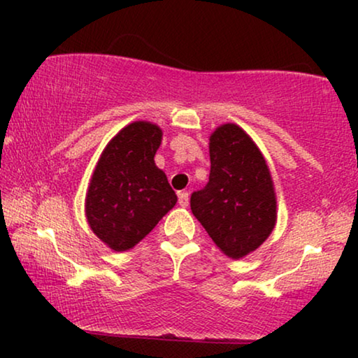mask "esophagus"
<instances>
[{
    "label": "esophagus",
    "mask_w": 358,
    "mask_h": 358,
    "mask_svg": "<svg viewBox=\"0 0 358 358\" xmlns=\"http://www.w3.org/2000/svg\"><path fill=\"white\" fill-rule=\"evenodd\" d=\"M179 205L180 207H187L189 205V192H179Z\"/></svg>",
    "instance_id": "1"
}]
</instances>
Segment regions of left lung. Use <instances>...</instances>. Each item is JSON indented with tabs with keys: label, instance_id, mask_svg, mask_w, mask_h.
Returning <instances> with one entry per match:
<instances>
[{
	"label": "left lung",
	"instance_id": "obj_1",
	"mask_svg": "<svg viewBox=\"0 0 358 358\" xmlns=\"http://www.w3.org/2000/svg\"><path fill=\"white\" fill-rule=\"evenodd\" d=\"M210 178L190 195L194 217L228 257L252 252L275 227L277 202L266 159L234 124L210 136Z\"/></svg>",
	"mask_w": 358,
	"mask_h": 358
}]
</instances>
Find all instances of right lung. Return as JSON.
Wrapping results in <instances>:
<instances>
[{
  "mask_svg": "<svg viewBox=\"0 0 358 358\" xmlns=\"http://www.w3.org/2000/svg\"><path fill=\"white\" fill-rule=\"evenodd\" d=\"M161 129L134 122L102 151L86 195L92 231L114 251L136 246L178 202L155 155Z\"/></svg>",
  "mask_w": 358,
  "mask_h": 358,
  "instance_id": "right-lung-1",
  "label": "right lung"
}]
</instances>
